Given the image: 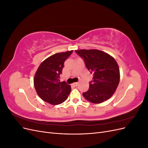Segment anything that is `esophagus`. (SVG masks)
I'll return each instance as SVG.
<instances>
[{
	"label": "esophagus",
	"mask_w": 148,
	"mask_h": 148,
	"mask_svg": "<svg viewBox=\"0 0 148 148\" xmlns=\"http://www.w3.org/2000/svg\"><path fill=\"white\" fill-rule=\"evenodd\" d=\"M78 82H76V83H74L73 84V86H78Z\"/></svg>",
	"instance_id": "34e87169"
}]
</instances>
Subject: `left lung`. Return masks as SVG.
Masks as SVG:
<instances>
[{
	"mask_svg": "<svg viewBox=\"0 0 148 148\" xmlns=\"http://www.w3.org/2000/svg\"><path fill=\"white\" fill-rule=\"evenodd\" d=\"M75 52L83 58L86 68L93 75L89 90L83 93L85 99L94 104L109 99L120 82L119 65L114 58L97 49H81Z\"/></svg>",
	"mask_w": 148,
	"mask_h": 148,
	"instance_id": "left-lung-1",
	"label": "left lung"
}]
</instances>
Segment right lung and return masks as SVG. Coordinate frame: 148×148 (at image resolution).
I'll use <instances>...</instances> for the list:
<instances>
[{
	"mask_svg": "<svg viewBox=\"0 0 148 148\" xmlns=\"http://www.w3.org/2000/svg\"><path fill=\"white\" fill-rule=\"evenodd\" d=\"M73 51L57 53L44 60L34 75V86L42 100L52 105L64 102L71 91L70 85L60 82L64 62Z\"/></svg>",
	"mask_w": 148,
	"mask_h": 148,
	"instance_id": "obj_1",
	"label": "right lung"
}]
</instances>
